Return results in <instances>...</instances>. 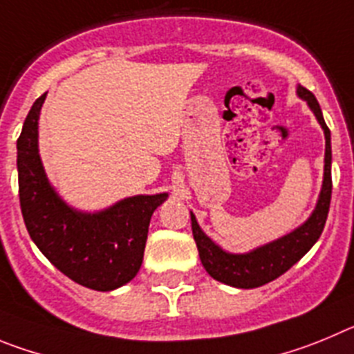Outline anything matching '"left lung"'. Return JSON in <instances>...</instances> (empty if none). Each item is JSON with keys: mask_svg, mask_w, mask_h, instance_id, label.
Returning a JSON list of instances; mask_svg holds the SVG:
<instances>
[{"mask_svg": "<svg viewBox=\"0 0 354 354\" xmlns=\"http://www.w3.org/2000/svg\"><path fill=\"white\" fill-rule=\"evenodd\" d=\"M296 95L307 102L308 109L314 113L317 123L324 132V173L316 208L312 209L304 224L292 229L291 232L243 254L227 252L221 245H216L201 229L196 215L190 212L192 234L197 250H199L201 263L209 273V277L222 284L238 289H254L268 284L277 277L288 272L292 264L298 263L310 250L312 245L319 240L324 229L328 209H330V199H332V138H330V130L324 123L316 97L308 90H305L304 86L296 88Z\"/></svg>", "mask_w": 354, "mask_h": 354, "instance_id": "8db88e82", "label": "left lung"}]
</instances>
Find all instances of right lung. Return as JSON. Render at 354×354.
I'll list each match as a JSON object with an SVG mask.
<instances>
[{
  "label": "right lung",
  "instance_id": "1",
  "mask_svg": "<svg viewBox=\"0 0 354 354\" xmlns=\"http://www.w3.org/2000/svg\"><path fill=\"white\" fill-rule=\"evenodd\" d=\"M46 97L35 100L17 139L24 224L40 252L68 279L95 291H113L138 275L151 215L169 194L125 197L98 212L70 206L50 185L38 151V120Z\"/></svg>",
  "mask_w": 354,
  "mask_h": 354
}]
</instances>
